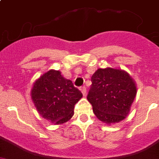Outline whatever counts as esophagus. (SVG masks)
<instances>
[{"label":"esophagus","mask_w":159,"mask_h":159,"mask_svg":"<svg viewBox=\"0 0 159 159\" xmlns=\"http://www.w3.org/2000/svg\"><path fill=\"white\" fill-rule=\"evenodd\" d=\"M80 90H81V91H82V94H83L84 96L86 95V88L85 87V86H82V87H80Z\"/></svg>","instance_id":"esophagus-1"}]
</instances>
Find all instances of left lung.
<instances>
[{"mask_svg":"<svg viewBox=\"0 0 159 159\" xmlns=\"http://www.w3.org/2000/svg\"><path fill=\"white\" fill-rule=\"evenodd\" d=\"M91 82L87 99L97 118L107 125L125 119L137 94L136 84L129 73L112 68L98 69Z\"/></svg>","mask_w":159,"mask_h":159,"instance_id":"8db88e82","label":"left lung"}]
</instances>
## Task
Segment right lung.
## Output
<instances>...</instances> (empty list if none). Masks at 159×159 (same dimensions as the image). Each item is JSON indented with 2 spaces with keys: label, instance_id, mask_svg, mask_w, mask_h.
I'll use <instances>...</instances> for the list:
<instances>
[{
  "label": "right lung",
  "instance_id": "obj_1",
  "mask_svg": "<svg viewBox=\"0 0 159 159\" xmlns=\"http://www.w3.org/2000/svg\"><path fill=\"white\" fill-rule=\"evenodd\" d=\"M30 94L40 116L56 125L65 123L73 116L74 106L82 97L72 81L54 69L34 82Z\"/></svg>",
  "mask_w": 159,
  "mask_h": 159
}]
</instances>
